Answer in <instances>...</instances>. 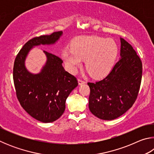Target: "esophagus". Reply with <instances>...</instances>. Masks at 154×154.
<instances>
[{"instance_id": "obj_1", "label": "esophagus", "mask_w": 154, "mask_h": 154, "mask_svg": "<svg viewBox=\"0 0 154 154\" xmlns=\"http://www.w3.org/2000/svg\"><path fill=\"white\" fill-rule=\"evenodd\" d=\"M78 82H79V85H82V84H83V83H85V81H83V80L82 79H78Z\"/></svg>"}]
</instances>
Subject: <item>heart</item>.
Wrapping results in <instances>:
<instances>
[{
  "mask_svg": "<svg viewBox=\"0 0 154 154\" xmlns=\"http://www.w3.org/2000/svg\"><path fill=\"white\" fill-rule=\"evenodd\" d=\"M117 43L111 38L99 36H79L71 44V49L65 48L62 58L69 71L74 72L85 60V66L91 76H106L113 66L118 55Z\"/></svg>",
  "mask_w": 154,
  "mask_h": 154,
  "instance_id": "heart-1",
  "label": "heart"
}]
</instances>
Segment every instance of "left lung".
Segmentation results:
<instances>
[{"label": "left lung", "mask_w": 154, "mask_h": 154, "mask_svg": "<svg viewBox=\"0 0 154 154\" xmlns=\"http://www.w3.org/2000/svg\"><path fill=\"white\" fill-rule=\"evenodd\" d=\"M121 39V58L103 79L88 82L89 109L104 120H112L131 108L136 101L142 79L140 57L130 43Z\"/></svg>", "instance_id": "obj_1"}]
</instances>
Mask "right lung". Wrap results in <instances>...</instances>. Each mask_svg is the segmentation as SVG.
<instances>
[{
    "label": "right lung",
    "instance_id": "obj_1",
    "mask_svg": "<svg viewBox=\"0 0 154 154\" xmlns=\"http://www.w3.org/2000/svg\"><path fill=\"white\" fill-rule=\"evenodd\" d=\"M62 34L58 31L32 38L20 49L14 62L13 77L17 100L30 116L43 123L60 118L66 98L78 85V81L64 69L60 58L46 51H43L48 60L40 73L28 72L24 61L32 47L55 43Z\"/></svg>",
    "mask_w": 154,
    "mask_h": 154
}]
</instances>
